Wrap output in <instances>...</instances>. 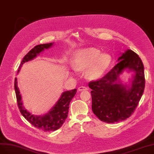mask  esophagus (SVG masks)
Here are the masks:
<instances>
[{
    "label": "esophagus",
    "instance_id": "obj_1",
    "mask_svg": "<svg viewBox=\"0 0 154 154\" xmlns=\"http://www.w3.org/2000/svg\"><path fill=\"white\" fill-rule=\"evenodd\" d=\"M78 90L80 91H84V90H88V88L85 86H81L78 88Z\"/></svg>",
    "mask_w": 154,
    "mask_h": 154
}]
</instances>
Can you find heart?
Wrapping results in <instances>:
<instances>
[{"label":"heart","instance_id":"b5f03b06","mask_svg":"<svg viewBox=\"0 0 154 154\" xmlns=\"http://www.w3.org/2000/svg\"><path fill=\"white\" fill-rule=\"evenodd\" d=\"M111 62V57L107 54H101L96 48L79 50L74 54L73 67L78 70L88 68L86 75L91 79L100 77L106 70Z\"/></svg>","mask_w":154,"mask_h":154}]
</instances>
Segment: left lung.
I'll use <instances>...</instances> for the list:
<instances>
[{"label":"left lung","mask_w":154,"mask_h":154,"mask_svg":"<svg viewBox=\"0 0 154 154\" xmlns=\"http://www.w3.org/2000/svg\"><path fill=\"white\" fill-rule=\"evenodd\" d=\"M106 75L89 82L92 89V110L100 121L114 123L131 116L144 92V66L139 56L128 49ZM128 68L135 72L132 88L127 90L119 82V75Z\"/></svg>","instance_id":"obj_1"}]
</instances>
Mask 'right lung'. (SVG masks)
I'll return each mask as SVG.
<instances>
[{
  "mask_svg": "<svg viewBox=\"0 0 154 154\" xmlns=\"http://www.w3.org/2000/svg\"><path fill=\"white\" fill-rule=\"evenodd\" d=\"M53 43L37 45L32 49L25 56L21 62L19 70L25 62L33 59L44 49L50 48ZM17 79H14V89L16 96L17 103L22 116L34 127L44 131V132L54 131L60 128L63 124L68 117L69 104L72 98L77 93V89L66 91L62 94L60 99L57 102L55 106L48 113L43 116H35L32 115L30 112L26 111L23 106L21 102V96L19 88L17 85Z\"/></svg>",
  "mask_w": 154,
  "mask_h": 154,
  "instance_id": "1",
  "label": "right lung"
}]
</instances>
